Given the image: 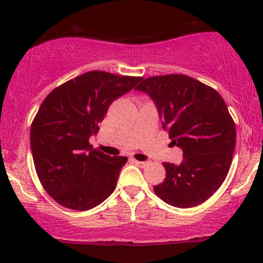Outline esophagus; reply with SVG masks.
<instances>
[{"label":"esophagus","mask_w":263,"mask_h":263,"mask_svg":"<svg viewBox=\"0 0 263 263\" xmlns=\"http://www.w3.org/2000/svg\"><path fill=\"white\" fill-rule=\"evenodd\" d=\"M133 162H135L137 166H139V167H141V168H144V167H146V164H147V162H145V161H138V160H132Z\"/></svg>","instance_id":"esophagus-1"}]
</instances>
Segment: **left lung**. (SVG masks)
Returning <instances> with one entry per match:
<instances>
[{
  "label": "left lung",
  "instance_id": "8db88e82",
  "mask_svg": "<svg viewBox=\"0 0 263 263\" xmlns=\"http://www.w3.org/2000/svg\"><path fill=\"white\" fill-rule=\"evenodd\" d=\"M136 90L149 95L172 145L183 151L180 164L163 162L166 179L154 193L169 205H199L220 188L235 148V124L219 92L183 74L142 79Z\"/></svg>",
  "mask_w": 263,
  "mask_h": 263
}]
</instances>
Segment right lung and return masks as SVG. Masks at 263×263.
Returning a JSON list of instances; mask_svg holds the SVG:
<instances>
[{"label": "right lung", "mask_w": 263, "mask_h": 263, "mask_svg": "<svg viewBox=\"0 0 263 263\" xmlns=\"http://www.w3.org/2000/svg\"><path fill=\"white\" fill-rule=\"evenodd\" d=\"M141 80L92 70L43 101L31 124V151L43 188L60 205L90 210L114 193L127 158L92 149L89 138L99 132L110 104Z\"/></svg>", "instance_id": "right-lung-1"}]
</instances>
